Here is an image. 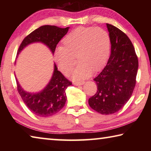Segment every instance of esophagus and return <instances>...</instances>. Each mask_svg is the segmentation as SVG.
I'll return each instance as SVG.
<instances>
[{"instance_id": "esophagus-1", "label": "esophagus", "mask_w": 151, "mask_h": 151, "mask_svg": "<svg viewBox=\"0 0 151 151\" xmlns=\"http://www.w3.org/2000/svg\"><path fill=\"white\" fill-rule=\"evenodd\" d=\"M85 84V82L84 81H81V82H76V83H74V85L76 86H81Z\"/></svg>"}]
</instances>
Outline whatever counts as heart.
<instances>
[{"label":"heart","instance_id":"1","mask_svg":"<svg viewBox=\"0 0 151 151\" xmlns=\"http://www.w3.org/2000/svg\"><path fill=\"white\" fill-rule=\"evenodd\" d=\"M63 47L55 50L54 60L61 73L67 75L75 65L76 57L79 65L71 77L80 81L103 67L111 50L109 32L99 27H79L72 30L62 40Z\"/></svg>","mask_w":151,"mask_h":151}]
</instances>
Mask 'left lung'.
I'll list each match as a JSON object with an SVG mask.
<instances>
[{
    "mask_svg": "<svg viewBox=\"0 0 151 151\" xmlns=\"http://www.w3.org/2000/svg\"><path fill=\"white\" fill-rule=\"evenodd\" d=\"M111 37V51L105 67L94 78L97 91L88 99L92 109L111 114L124 106L134 91L139 62L133 45L127 35L106 24Z\"/></svg>",
    "mask_w": 151,
    "mask_h": 151,
    "instance_id": "obj_1",
    "label": "left lung"
}]
</instances>
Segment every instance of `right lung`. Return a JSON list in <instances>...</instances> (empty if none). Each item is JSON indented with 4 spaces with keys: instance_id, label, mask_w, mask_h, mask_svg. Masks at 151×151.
Wrapping results in <instances>:
<instances>
[{
    "instance_id": "1",
    "label": "right lung",
    "mask_w": 151,
    "mask_h": 151,
    "mask_svg": "<svg viewBox=\"0 0 151 151\" xmlns=\"http://www.w3.org/2000/svg\"><path fill=\"white\" fill-rule=\"evenodd\" d=\"M70 27L62 29L56 26L44 25L38 28L25 37L20 45L17 57L21 51L30 44L40 42L49 48L54 55L57 45L66 35ZM17 90L22 101L30 111L37 116L48 117L60 111L65 106L66 101V89L72 85L67 80L54 63V70L50 80L45 87L39 92L30 93L24 90L18 81L16 75Z\"/></svg>"
}]
</instances>
